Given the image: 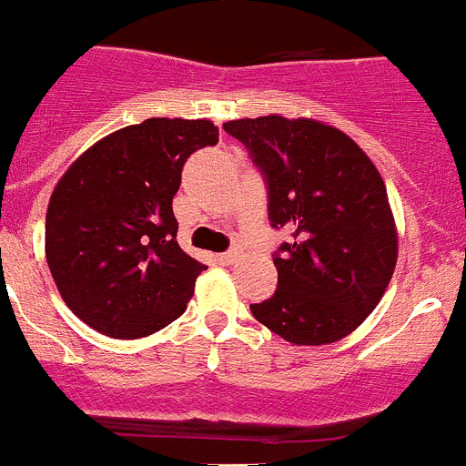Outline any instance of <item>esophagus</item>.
Listing matches in <instances>:
<instances>
[{
	"label": "esophagus",
	"mask_w": 466,
	"mask_h": 466,
	"mask_svg": "<svg viewBox=\"0 0 466 466\" xmlns=\"http://www.w3.org/2000/svg\"><path fill=\"white\" fill-rule=\"evenodd\" d=\"M217 261H219L221 266H230V263L238 261V252H221V254H217Z\"/></svg>",
	"instance_id": "esophagus-1"
}]
</instances>
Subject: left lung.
Wrapping results in <instances>:
<instances>
[{"label":"left lung","instance_id":"obj_1","mask_svg":"<svg viewBox=\"0 0 466 466\" xmlns=\"http://www.w3.org/2000/svg\"><path fill=\"white\" fill-rule=\"evenodd\" d=\"M268 182V219L289 242L273 263L278 289L249 310L294 345L355 331L380 303L399 254L394 214L373 160L315 118L279 114L224 123Z\"/></svg>","mask_w":466,"mask_h":466}]
</instances>
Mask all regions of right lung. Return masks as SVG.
Returning <instances> with one entry per match:
<instances>
[{
  "mask_svg": "<svg viewBox=\"0 0 466 466\" xmlns=\"http://www.w3.org/2000/svg\"><path fill=\"white\" fill-rule=\"evenodd\" d=\"M208 118H147L95 142L53 188L46 261L69 310L111 339H142L187 310L208 266L177 245L172 198Z\"/></svg>",
  "mask_w": 466,
  "mask_h": 466,
  "instance_id": "obj_1",
  "label": "right lung"
}]
</instances>
